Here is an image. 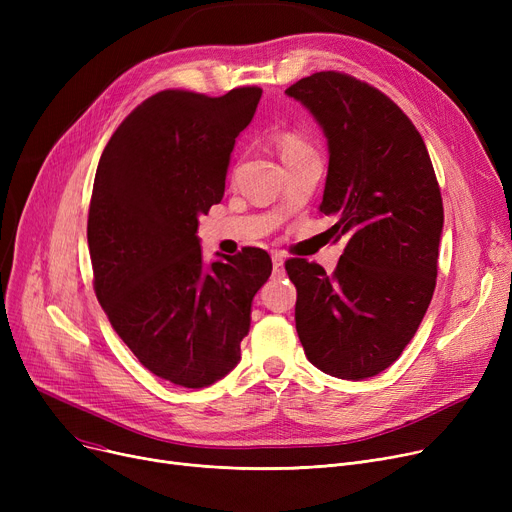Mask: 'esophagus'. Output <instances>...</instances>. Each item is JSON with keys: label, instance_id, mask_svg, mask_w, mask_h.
Here are the masks:
<instances>
[{"label": "esophagus", "instance_id": "1", "mask_svg": "<svg viewBox=\"0 0 512 512\" xmlns=\"http://www.w3.org/2000/svg\"><path fill=\"white\" fill-rule=\"evenodd\" d=\"M272 265H274V272L276 274H282L284 272V257L280 253H274L272 255Z\"/></svg>", "mask_w": 512, "mask_h": 512}]
</instances>
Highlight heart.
I'll return each mask as SVG.
<instances>
[{
  "label": "heart",
  "instance_id": "heart-1",
  "mask_svg": "<svg viewBox=\"0 0 512 512\" xmlns=\"http://www.w3.org/2000/svg\"><path fill=\"white\" fill-rule=\"evenodd\" d=\"M280 149H282V157L286 155H292V153H299V151H305L309 149L299 137H294V134H286V137L282 139L280 143Z\"/></svg>",
  "mask_w": 512,
  "mask_h": 512
}]
</instances>
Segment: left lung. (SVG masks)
<instances>
[{
	"mask_svg": "<svg viewBox=\"0 0 512 512\" xmlns=\"http://www.w3.org/2000/svg\"><path fill=\"white\" fill-rule=\"evenodd\" d=\"M328 143L319 211L346 238L334 274L286 261L297 286L294 321L307 359L340 380L388 369L415 336L434 297L444 207L421 134L378 89L317 72L286 89Z\"/></svg>",
	"mask_w": 512,
	"mask_h": 512,
	"instance_id": "left-lung-1",
	"label": "left lung"
}]
</instances>
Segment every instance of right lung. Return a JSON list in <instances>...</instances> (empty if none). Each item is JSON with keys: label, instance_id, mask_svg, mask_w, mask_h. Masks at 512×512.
I'll list each match as a JSON object with an SVG mask.
<instances>
[{"label": "right lung", "instance_id": "1", "mask_svg": "<svg viewBox=\"0 0 512 512\" xmlns=\"http://www.w3.org/2000/svg\"><path fill=\"white\" fill-rule=\"evenodd\" d=\"M261 93L161 91L118 126L97 166L87 224L97 299L134 357L182 388L238 365L253 297L272 274L255 247L205 263L197 236Z\"/></svg>", "mask_w": 512, "mask_h": 512}]
</instances>
